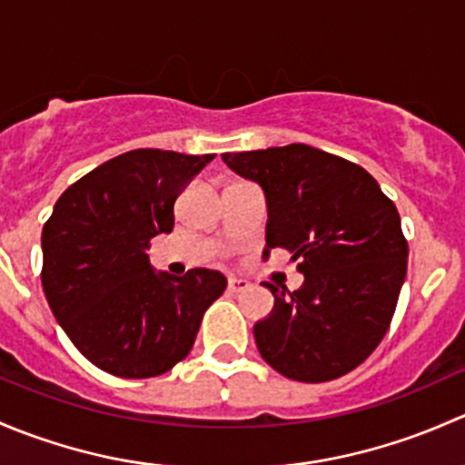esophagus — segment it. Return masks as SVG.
Here are the masks:
<instances>
[{
    "label": "esophagus",
    "mask_w": 465,
    "mask_h": 465,
    "mask_svg": "<svg viewBox=\"0 0 465 465\" xmlns=\"http://www.w3.org/2000/svg\"><path fill=\"white\" fill-rule=\"evenodd\" d=\"M229 292H245V290L252 288V283L247 279H241V276H229V283H227Z\"/></svg>",
    "instance_id": "1"
}]
</instances>
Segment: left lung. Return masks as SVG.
Returning a JSON list of instances; mask_svg holds the SVG:
<instances>
[{"mask_svg":"<svg viewBox=\"0 0 465 465\" xmlns=\"http://www.w3.org/2000/svg\"><path fill=\"white\" fill-rule=\"evenodd\" d=\"M265 193V252L283 247L303 285L265 283L274 308L254 323L259 353L281 376L326 382L353 371L389 331L407 274L396 204L358 163L306 143L224 153Z\"/></svg>","mask_w":465,"mask_h":465,"instance_id":"8db88e82","label":"left lung"}]
</instances>
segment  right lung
Returning <instances> with one entry per match:
<instances>
[{"instance_id":"add662e5","label":"right lung","mask_w":465,"mask_h":465,"mask_svg":"<svg viewBox=\"0 0 465 465\" xmlns=\"http://www.w3.org/2000/svg\"><path fill=\"white\" fill-rule=\"evenodd\" d=\"M215 154L139 148L74 182L42 229V288L78 351L119 378L171 371L224 292L218 270L154 272L145 250L171 233L177 195Z\"/></svg>"}]
</instances>
